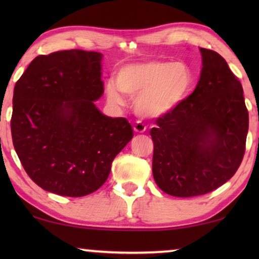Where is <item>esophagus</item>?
I'll use <instances>...</instances> for the list:
<instances>
[{
    "mask_svg": "<svg viewBox=\"0 0 259 259\" xmlns=\"http://www.w3.org/2000/svg\"><path fill=\"white\" fill-rule=\"evenodd\" d=\"M133 128H134V132H136V133H144L145 131H146V126H145L144 122L137 121Z\"/></svg>",
    "mask_w": 259,
    "mask_h": 259,
    "instance_id": "34e87169",
    "label": "esophagus"
}]
</instances>
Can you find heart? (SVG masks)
<instances>
[{
	"instance_id": "heart-1",
	"label": "heart",
	"mask_w": 259,
	"mask_h": 259,
	"mask_svg": "<svg viewBox=\"0 0 259 259\" xmlns=\"http://www.w3.org/2000/svg\"><path fill=\"white\" fill-rule=\"evenodd\" d=\"M192 72L183 62L151 60L122 66L115 74V86L107 83L109 101L121 105L122 93L136 98L134 109L143 118H157L175 109L192 86Z\"/></svg>"
}]
</instances>
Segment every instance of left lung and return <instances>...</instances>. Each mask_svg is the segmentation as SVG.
I'll return each instance as SVG.
<instances>
[{
    "instance_id": "obj_1",
    "label": "left lung",
    "mask_w": 259,
    "mask_h": 259,
    "mask_svg": "<svg viewBox=\"0 0 259 259\" xmlns=\"http://www.w3.org/2000/svg\"><path fill=\"white\" fill-rule=\"evenodd\" d=\"M203 68L192 94L155 120L152 171L175 197L212 192L238 169L245 153L249 112L243 87L217 52L200 48Z\"/></svg>"
}]
</instances>
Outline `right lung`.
<instances>
[{
	"label": "right lung",
	"instance_id": "add662e5",
	"mask_svg": "<svg viewBox=\"0 0 259 259\" xmlns=\"http://www.w3.org/2000/svg\"><path fill=\"white\" fill-rule=\"evenodd\" d=\"M102 55L81 49L35 58L14 88V148L33 182L59 196L83 197L104 185L133 138L125 118L95 107L104 93Z\"/></svg>",
	"mask_w": 259,
	"mask_h": 259
}]
</instances>
